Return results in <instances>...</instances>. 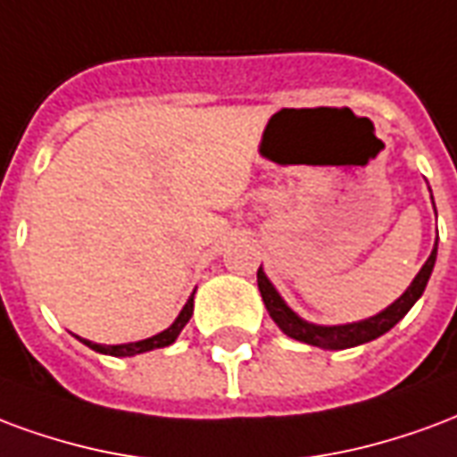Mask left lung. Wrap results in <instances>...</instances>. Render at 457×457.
<instances>
[{"mask_svg":"<svg viewBox=\"0 0 457 457\" xmlns=\"http://www.w3.org/2000/svg\"><path fill=\"white\" fill-rule=\"evenodd\" d=\"M434 199V196H431ZM436 209V206H434ZM436 255H438V238L434 243V251L428 255V261L421 265L419 275L411 279V285L404 289V295L399 299H395L387 309H382L375 316L370 319H362V321H353V324H312L292 309V306L282 299L275 285L270 282L265 270H258V289H261V297L265 302V309L268 314L272 316V321L279 326L282 334H287L289 338L295 341L309 343V345H316V348H324V351H343V348H355V345H362V343H370L379 338L382 334H387L389 328L395 324H399L406 316V312L416 304V299L424 295L426 285H428V278L434 272Z\"/></svg>","mask_w":457,"mask_h":457,"instance_id":"obj_1","label":"left lung"}]
</instances>
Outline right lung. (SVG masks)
<instances>
[{
    "label": "right lung",
    "instance_id": "1",
    "mask_svg": "<svg viewBox=\"0 0 457 457\" xmlns=\"http://www.w3.org/2000/svg\"><path fill=\"white\" fill-rule=\"evenodd\" d=\"M192 312H195V292H192V297L187 299V304L182 306V312L178 314V319L172 321V324L165 328V331H160V334L151 336V338H143V341H133V343H119V345H104V343H92L87 338H79V341L89 345L92 351L96 353H104V355H114V358H131V355H138V353H148L155 351V348H165L170 343L178 341L179 331L187 326V321L192 319Z\"/></svg>",
    "mask_w": 457,
    "mask_h": 457
}]
</instances>
